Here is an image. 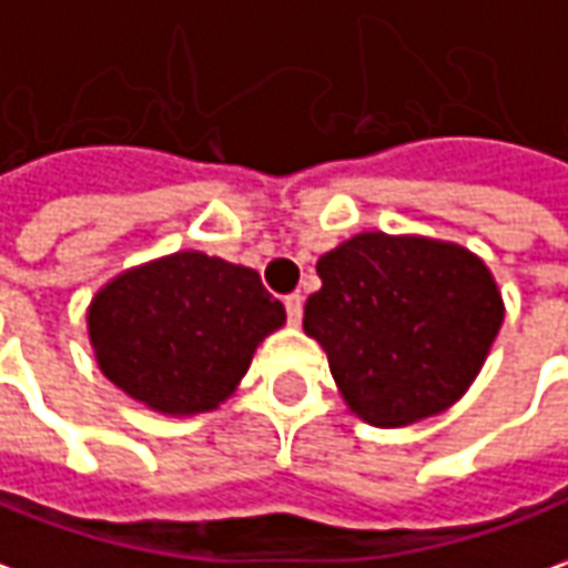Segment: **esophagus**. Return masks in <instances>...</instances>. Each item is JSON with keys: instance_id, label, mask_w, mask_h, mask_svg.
<instances>
[{"instance_id": "34e87169", "label": "esophagus", "mask_w": 568, "mask_h": 568, "mask_svg": "<svg viewBox=\"0 0 568 568\" xmlns=\"http://www.w3.org/2000/svg\"><path fill=\"white\" fill-rule=\"evenodd\" d=\"M284 308H287V318H291V324L303 322V293H291V296H284Z\"/></svg>"}]
</instances>
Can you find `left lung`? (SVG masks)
<instances>
[{
  "label": "left lung",
  "instance_id": "left-lung-1",
  "mask_svg": "<svg viewBox=\"0 0 568 568\" xmlns=\"http://www.w3.org/2000/svg\"><path fill=\"white\" fill-rule=\"evenodd\" d=\"M303 327L352 414L408 426L470 389L504 322L488 265L448 241L365 232L318 260Z\"/></svg>",
  "mask_w": 568,
  "mask_h": 568
}]
</instances>
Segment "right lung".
Segmentation results:
<instances>
[{"label": "right lung", "mask_w": 568, "mask_h": 568, "mask_svg": "<svg viewBox=\"0 0 568 568\" xmlns=\"http://www.w3.org/2000/svg\"><path fill=\"white\" fill-rule=\"evenodd\" d=\"M284 306L244 265L182 250L108 281L89 306L101 374L172 417L219 408Z\"/></svg>", "instance_id": "obj_1"}]
</instances>
